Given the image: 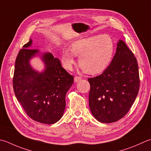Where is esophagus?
Listing matches in <instances>:
<instances>
[{"mask_svg": "<svg viewBox=\"0 0 151 151\" xmlns=\"http://www.w3.org/2000/svg\"><path fill=\"white\" fill-rule=\"evenodd\" d=\"M82 78L81 77V76H75V78H74V81H75V82H79L80 81H81Z\"/></svg>", "mask_w": 151, "mask_h": 151, "instance_id": "esophagus-1", "label": "esophagus"}]
</instances>
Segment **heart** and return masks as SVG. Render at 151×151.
Returning a JSON list of instances; mask_svg holds the SVG:
<instances>
[{
  "instance_id": "obj_1",
  "label": "heart",
  "mask_w": 151,
  "mask_h": 151,
  "mask_svg": "<svg viewBox=\"0 0 151 151\" xmlns=\"http://www.w3.org/2000/svg\"><path fill=\"white\" fill-rule=\"evenodd\" d=\"M114 42L108 35H95L76 40L70 44V50L65 48L61 61L65 69L70 70L79 57V65L85 73L96 75L107 69L114 54Z\"/></svg>"
}]
</instances>
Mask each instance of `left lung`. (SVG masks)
<instances>
[{
    "mask_svg": "<svg viewBox=\"0 0 151 151\" xmlns=\"http://www.w3.org/2000/svg\"><path fill=\"white\" fill-rule=\"evenodd\" d=\"M90 84L89 106L100 122H116L128 113L139 90L137 60L122 40L101 75L88 79Z\"/></svg>",
    "mask_w": 151,
    "mask_h": 151,
    "instance_id": "obj_1",
    "label": "left lung"
}]
</instances>
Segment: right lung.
<instances>
[{
	"mask_svg": "<svg viewBox=\"0 0 151 151\" xmlns=\"http://www.w3.org/2000/svg\"><path fill=\"white\" fill-rule=\"evenodd\" d=\"M32 40L19 50L15 63L13 88L17 101L28 116L37 122L52 124L61 119L65 109V96L74 82L73 76L61 67L58 58L44 53L45 69L38 73L29 63L38 54L30 49Z\"/></svg>",
	"mask_w": 151,
	"mask_h": 151,
	"instance_id": "add662e5",
	"label": "right lung"
}]
</instances>
